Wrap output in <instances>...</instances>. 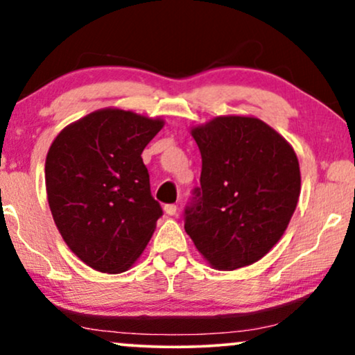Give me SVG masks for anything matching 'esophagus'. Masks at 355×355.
<instances>
[{"mask_svg":"<svg viewBox=\"0 0 355 355\" xmlns=\"http://www.w3.org/2000/svg\"><path fill=\"white\" fill-rule=\"evenodd\" d=\"M165 214L170 215V217H173L175 214H177V205H173V203H170V205H165Z\"/></svg>","mask_w":355,"mask_h":355,"instance_id":"obj_1","label":"esophagus"}]
</instances>
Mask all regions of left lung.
<instances>
[{
  "label": "left lung",
  "mask_w": 355,
  "mask_h": 355,
  "mask_svg": "<svg viewBox=\"0 0 355 355\" xmlns=\"http://www.w3.org/2000/svg\"><path fill=\"white\" fill-rule=\"evenodd\" d=\"M200 189L185 232L217 270L252 266L282 239L300 195V166L285 138L255 116H215L193 126Z\"/></svg>",
  "instance_id": "8db88e82"
}]
</instances>
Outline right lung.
<instances>
[{
  "mask_svg": "<svg viewBox=\"0 0 355 355\" xmlns=\"http://www.w3.org/2000/svg\"><path fill=\"white\" fill-rule=\"evenodd\" d=\"M164 118L101 108L73 121L48 150L44 182L56 229L81 262L128 270L152 239L162 207L141 152Z\"/></svg>",
  "mask_w": 355,
  "mask_h": 355,
  "instance_id": "right-lung-1",
  "label": "right lung"
}]
</instances>
